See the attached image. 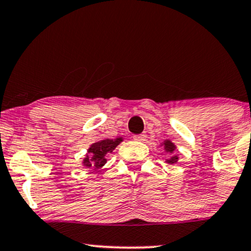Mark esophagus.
<instances>
[{"label": "esophagus", "mask_w": 251, "mask_h": 251, "mask_svg": "<svg viewBox=\"0 0 251 251\" xmlns=\"http://www.w3.org/2000/svg\"><path fill=\"white\" fill-rule=\"evenodd\" d=\"M145 138H146V135H145V134H137V135H134V137H133L135 141H144Z\"/></svg>", "instance_id": "obj_1"}]
</instances>
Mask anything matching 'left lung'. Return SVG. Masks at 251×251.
<instances>
[{
	"label": "left lung",
	"mask_w": 251,
	"mask_h": 251,
	"mask_svg": "<svg viewBox=\"0 0 251 251\" xmlns=\"http://www.w3.org/2000/svg\"><path fill=\"white\" fill-rule=\"evenodd\" d=\"M164 147H165V151L168 153H173L175 151V145L172 143L171 140H165L164 141ZM177 155H172L170 159H167L166 161L168 162V164H175V162H177Z\"/></svg>",
	"instance_id": "1"
}]
</instances>
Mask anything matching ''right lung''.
I'll return each instance as SVG.
<instances>
[{"mask_svg": "<svg viewBox=\"0 0 251 251\" xmlns=\"http://www.w3.org/2000/svg\"><path fill=\"white\" fill-rule=\"evenodd\" d=\"M123 141V138L117 139H104V140L97 141L92 144L90 149L87 150L86 158L84 159L83 165L86 168H93V170H99L102 166L106 164L105 155L111 153L116 147Z\"/></svg>", "mask_w": 251, "mask_h": 251, "instance_id": "add662e5", "label": "right lung"}]
</instances>
